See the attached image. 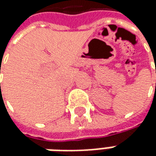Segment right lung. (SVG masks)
<instances>
[{"label": "right lung", "mask_w": 156, "mask_h": 156, "mask_svg": "<svg viewBox=\"0 0 156 156\" xmlns=\"http://www.w3.org/2000/svg\"><path fill=\"white\" fill-rule=\"evenodd\" d=\"M0 73H1V68H0Z\"/></svg>", "instance_id": "1"}]
</instances>
